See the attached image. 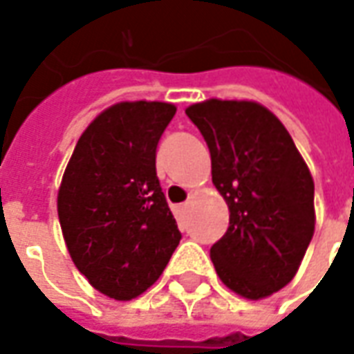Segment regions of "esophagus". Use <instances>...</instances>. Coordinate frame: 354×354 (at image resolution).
<instances>
[{"label":"esophagus","instance_id":"esophagus-1","mask_svg":"<svg viewBox=\"0 0 354 354\" xmlns=\"http://www.w3.org/2000/svg\"><path fill=\"white\" fill-rule=\"evenodd\" d=\"M184 212H185V205H178L176 214L180 216V218H184Z\"/></svg>","mask_w":354,"mask_h":354}]
</instances>
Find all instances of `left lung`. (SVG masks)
Masks as SVG:
<instances>
[{
	"instance_id": "8db88e82",
	"label": "left lung",
	"mask_w": 354,
	"mask_h": 354,
	"mask_svg": "<svg viewBox=\"0 0 354 354\" xmlns=\"http://www.w3.org/2000/svg\"><path fill=\"white\" fill-rule=\"evenodd\" d=\"M211 153L212 184L230 226L211 247L220 280L245 299L293 280L315 234V182L289 132L253 101L209 100L185 109Z\"/></svg>"
}]
</instances>
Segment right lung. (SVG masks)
Returning <instances> with one entry per match:
<instances>
[{"label":"right lung","instance_id":"add662e5","mask_svg":"<svg viewBox=\"0 0 354 354\" xmlns=\"http://www.w3.org/2000/svg\"><path fill=\"white\" fill-rule=\"evenodd\" d=\"M174 115V105L159 101L103 111L80 136L59 187L57 211L73 263L117 301L151 288L182 239L155 169Z\"/></svg>","mask_w":354,"mask_h":354}]
</instances>
